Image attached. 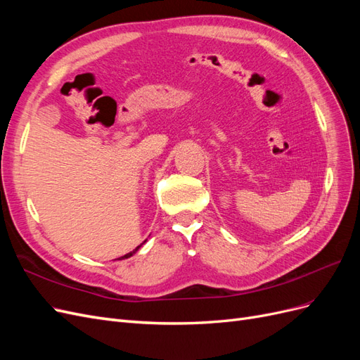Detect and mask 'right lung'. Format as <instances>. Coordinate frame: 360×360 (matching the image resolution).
Wrapping results in <instances>:
<instances>
[{
    "instance_id": "1",
    "label": "right lung",
    "mask_w": 360,
    "mask_h": 360,
    "mask_svg": "<svg viewBox=\"0 0 360 360\" xmlns=\"http://www.w3.org/2000/svg\"><path fill=\"white\" fill-rule=\"evenodd\" d=\"M141 246H143V243H141L139 246H136L134 250H132V252H129V254H126V255H123V257H120V258H117V259H124V258H129V257H132L135 252H136V250L141 248Z\"/></svg>"
}]
</instances>
